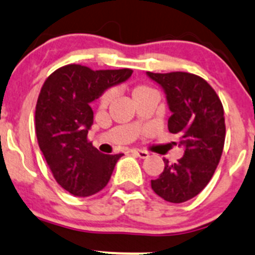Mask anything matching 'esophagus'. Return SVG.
<instances>
[{"label":"esophagus","mask_w":255,"mask_h":255,"mask_svg":"<svg viewBox=\"0 0 255 255\" xmlns=\"http://www.w3.org/2000/svg\"><path fill=\"white\" fill-rule=\"evenodd\" d=\"M131 152L133 153L135 156H138L140 158H147L148 157V152L147 151H142V150H132Z\"/></svg>","instance_id":"obj_1"}]
</instances>
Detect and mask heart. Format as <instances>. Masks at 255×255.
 Here are the masks:
<instances>
[{
  "mask_svg": "<svg viewBox=\"0 0 255 255\" xmlns=\"http://www.w3.org/2000/svg\"><path fill=\"white\" fill-rule=\"evenodd\" d=\"M150 90H152L151 88L146 87V85H136V87L132 88V98L135 99V98H137L138 95L143 94V93L146 92H150ZM113 100V93L112 92H105L104 94H102V97L99 98V107L102 108V109H104V108H107L108 105L110 104V102Z\"/></svg>",
  "mask_w": 255,
  "mask_h": 255,
  "instance_id": "1",
  "label": "heart"
}]
</instances>
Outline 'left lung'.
Listing matches in <instances>:
<instances>
[{
	"label": "left lung",
	"instance_id": "8db88e82",
	"mask_svg": "<svg viewBox=\"0 0 255 255\" xmlns=\"http://www.w3.org/2000/svg\"><path fill=\"white\" fill-rule=\"evenodd\" d=\"M147 75L165 90L172 113L168 131L177 133L185 146L183 157L176 163L163 158L165 168L160 177L151 180V188L167 202H186L208 185L221 160L226 138L223 105L213 88L196 74Z\"/></svg>",
	"mask_w": 255,
	"mask_h": 255
}]
</instances>
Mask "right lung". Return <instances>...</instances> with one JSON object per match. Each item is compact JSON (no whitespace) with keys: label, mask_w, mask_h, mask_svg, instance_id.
<instances>
[{"label":"right lung","mask_w":255,"mask_h":255,"mask_svg":"<svg viewBox=\"0 0 255 255\" xmlns=\"http://www.w3.org/2000/svg\"><path fill=\"white\" fill-rule=\"evenodd\" d=\"M132 74L124 69L93 70L68 64L45 79L36 105L37 140L55 181L72 195L88 197L109 182L123 153H100L90 141V103Z\"/></svg>","instance_id":"1"}]
</instances>
